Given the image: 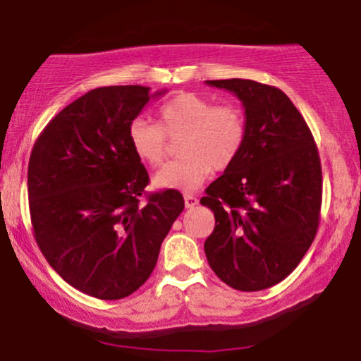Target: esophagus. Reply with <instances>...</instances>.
I'll return each instance as SVG.
<instances>
[{"label": "esophagus", "instance_id": "1", "mask_svg": "<svg viewBox=\"0 0 361 361\" xmlns=\"http://www.w3.org/2000/svg\"><path fill=\"white\" fill-rule=\"evenodd\" d=\"M199 204V199L197 197H194V195L192 194H185V206L187 207H194V206H197Z\"/></svg>", "mask_w": 361, "mask_h": 361}]
</instances>
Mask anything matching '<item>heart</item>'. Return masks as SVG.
Listing matches in <instances>:
<instances>
[{"label":"heart","instance_id":"1","mask_svg":"<svg viewBox=\"0 0 361 361\" xmlns=\"http://www.w3.org/2000/svg\"><path fill=\"white\" fill-rule=\"evenodd\" d=\"M167 137L178 140L180 160L169 162L154 178L162 190H195L213 171L235 162L246 141V118L238 106L214 104L194 92L178 94L160 108V122L134 118L129 143L136 157L159 167L167 154Z\"/></svg>","mask_w":361,"mask_h":361}]
</instances>
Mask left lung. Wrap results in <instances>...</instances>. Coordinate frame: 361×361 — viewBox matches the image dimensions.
Returning <instances> with one entry per match:
<instances>
[{
  "label": "left lung",
  "instance_id": "8db88e82",
  "mask_svg": "<svg viewBox=\"0 0 361 361\" xmlns=\"http://www.w3.org/2000/svg\"><path fill=\"white\" fill-rule=\"evenodd\" d=\"M239 97L246 141L206 188L214 213L204 251L214 274L241 292L271 288L300 264L314 241L322 164L304 116L283 90L253 80H206Z\"/></svg>",
  "mask_w": 361,
  "mask_h": 361
}]
</instances>
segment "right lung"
<instances>
[{"label": "right lung", "mask_w": 361, "mask_h": 361, "mask_svg": "<svg viewBox=\"0 0 361 361\" xmlns=\"http://www.w3.org/2000/svg\"><path fill=\"white\" fill-rule=\"evenodd\" d=\"M166 90L99 87L57 113L32 147L27 194L36 243L73 288L118 300L157 264L160 245L183 211L167 188L140 197L148 173L129 143V126Z\"/></svg>", "instance_id": "add662e5"}]
</instances>
